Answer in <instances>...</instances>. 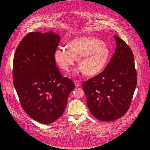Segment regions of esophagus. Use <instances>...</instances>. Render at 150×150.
Wrapping results in <instances>:
<instances>
[{"label": "esophagus", "instance_id": "esophagus-1", "mask_svg": "<svg viewBox=\"0 0 150 150\" xmlns=\"http://www.w3.org/2000/svg\"><path fill=\"white\" fill-rule=\"evenodd\" d=\"M74 83L75 86H76V87H79L80 86H81V83L79 80H74Z\"/></svg>", "mask_w": 150, "mask_h": 150}]
</instances>
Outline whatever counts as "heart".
<instances>
[{"mask_svg": "<svg viewBox=\"0 0 150 150\" xmlns=\"http://www.w3.org/2000/svg\"><path fill=\"white\" fill-rule=\"evenodd\" d=\"M68 49L59 47L54 52V59L60 68L66 71L73 66L76 59L79 64L74 71L92 76L102 72L107 66L110 51L106 44L96 38L84 36L76 38L67 44Z\"/></svg>", "mask_w": 150, "mask_h": 150, "instance_id": "obj_1", "label": "heart"}]
</instances>
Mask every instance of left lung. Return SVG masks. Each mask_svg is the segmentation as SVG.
<instances>
[{"label": "left lung", "mask_w": 150, "mask_h": 150, "mask_svg": "<svg viewBox=\"0 0 150 150\" xmlns=\"http://www.w3.org/2000/svg\"><path fill=\"white\" fill-rule=\"evenodd\" d=\"M114 38L116 50L107 66L83 85L91 113L102 121L117 120L127 112L137 84L133 52L124 40Z\"/></svg>", "instance_id": "obj_1"}]
</instances>
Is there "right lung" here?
<instances>
[{
    "instance_id": "1",
    "label": "right lung",
    "mask_w": 150,
    "mask_h": 150,
    "mask_svg": "<svg viewBox=\"0 0 150 150\" xmlns=\"http://www.w3.org/2000/svg\"><path fill=\"white\" fill-rule=\"evenodd\" d=\"M61 37L53 30L31 32L17 47L13 60V84L22 107L33 120L52 123L64 113L75 85L63 77L54 59Z\"/></svg>"
}]
</instances>
